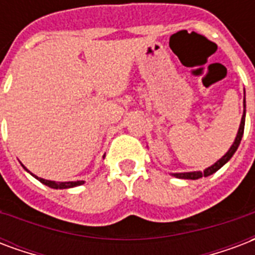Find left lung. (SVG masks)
Segmentation results:
<instances>
[{
	"mask_svg": "<svg viewBox=\"0 0 255 255\" xmlns=\"http://www.w3.org/2000/svg\"><path fill=\"white\" fill-rule=\"evenodd\" d=\"M245 116H246V105H245V112H244V116H242V121H241V126H239V130H238V134L235 137V141L234 143L231 145V148L229 149V152L226 153L225 156L222 157L219 161H216L214 165L208 166L207 169H204L203 172H185V173H173L175 177L177 179H191V180H196V179H200V177H207V176L212 175V173H215L216 171H219L222 166L225 165L226 162L229 161L230 158L233 157V154L235 153V150L238 149L239 143H241V139H242V135H244V130H245Z\"/></svg>",
	"mask_w": 255,
	"mask_h": 255,
	"instance_id": "left-lung-1",
	"label": "left lung"
}]
</instances>
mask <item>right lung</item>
I'll list each match as a JSON object with an SVG mask.
<instances>
[{
	"label": "right lung",
	"mask_w": 255,
	"mask_h": 255,
	"mask_svg": "<svg viewBox=\"0 0 255 255\" xmlns=\"http://www.w3.org/2000/svg\"><path fill=\"white\" fill-rule=\"evenodd\" d=\"M21 165H22V164H21ZM22 166H24V165H22ZM24 169H26L25 166H24ZM26 171H28V169H26ZM28 172H29V171H28ZM34 177L39 180L40 183H43V184L48 185V187H51V188H56V189L72 188V187H76V185H82L84 183V181H64V183H59V181H51V180L41 179V177H37V176H34Z\"/></svg>",
	"instance_id": "obj_1"
}]
</instances>
